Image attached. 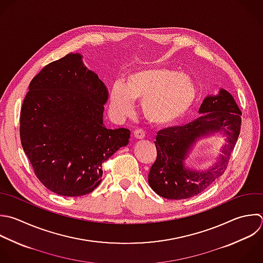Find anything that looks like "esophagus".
Returning <instances> with one entry per match:
<instances>
[{
	"label": "esophagus",
	"mask_w": 263,
	"mask_h": 263,
	"mask_svg": "<svg viewBox=\"0 0 263 263\" xmlns=\"http://www.w3.org/2000/svg\"><path fill=\"white\" fill-rule=\"evenodd\" d=\"M134 136H135V138H136V139L142 140V139H144V138H145V132H144L143 129H141V128L136 129V130L134 132Z\"/></svg>",
	"instance_id": "esophagus-1"
}]
</instances>
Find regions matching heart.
<instances>
[{
	"label": "heart",
	"instance_id": "obj_1",
	"mask_svg": "<svg viewBox=\"0 0 263 263\" xmlns=\"http://www.w3.org/2000/svg\"><path fill=\"white\" fill-rule=\"evenodd\" d=\"M197 95L194 80L187 74L157 67L128 74L125 83L115 82L110 90V108L123 117L134 108V101H142L145 117L157 125L177 122L192 107Z\"/></svg>",
	"mask_w": 263,
	"mask_h": 263
}]
</instances>
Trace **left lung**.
Segmentation results:
<instances>
[{
    "label": "left lung",
    "instance_id": "1",
    "mask_svg": "<svg viewBox=\"0 0 263 263\" xmlns=\"http://www.w3.org/2000/svg\"><path fill=\"white\" fill-rule=\"evenodd\" d=\"M200 116L188 124L173 126L157 133L154 142L157 157L152 164L148 182L151 188L167 199H183L206 189L226 170L237 141L241 112L232 96L225 89L219 95L206 97L200 108ZM223 131L228 136L219 160L208 171H191L184 166L192 145L201 136Z\"/></svg>",
    "mask_w": 263,
    "mask_h": 263
}]
</instances>
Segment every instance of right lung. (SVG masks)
<instances>
[{
    "instance_id": "right-lung-1",
    "label": "right lung",
    "mask_w": 263,
    "mask_h": 263,
    "mask_svg": "<svg viewBox=\"0 0 263 263\" xmlns=\"http://www.w3.org/2000/svg\"><path fill=\"white\" fill-rule=\"evenodd\" d=\"M108 89L79 53L44 67L30 83L21 111V141L34 173L63 196L92 192L103 163L128 144L127 128L103 123Z\"/></svg>"
}]
</instances>
